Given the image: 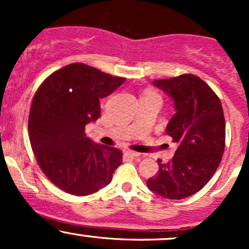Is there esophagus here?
<instances>
[{
    "label": "esophagus",
    "mask_w": 249,
    "mask_h": 249,
    "mask_svg": "<svg viewBox=\"0 0 249 249\" xmlns=\"http://www.w3.org/2000/svg\"><path fill=\"white\" fill-rule=\"evenodd\" d=\"M125 156L130 157V158H136V157L141 156V153L134 152V151H131V150H127V151H125Z\"/></svg>",
    "instance_id": "obj_1"
}]
</instances>
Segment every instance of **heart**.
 I'll return each instance as SVG.
<instances>
[{"instance_id": "1", "label": "heart", "mask_w": 249, "mask_h": 249, "mask_svg": "<svg viewBox=\"0 0 249 249\" xmlns=\"http://www.w3.org/2000/svg\"><path fill=\"white\" fill-rule=\"evenodd\" d=\"M145 93H154V92H152V91H150V90H147Z\"/></svg>"}]
</instances>
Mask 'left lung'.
I'll return each instance as SVG.
<instances>
[{
  "instance_id": "left-lung-1",
  "label": "left lung",
  "mask_w": 249,
  "mask_h": 249,
  "mask_svg": "<svg viewBox=\"0 0 249 249\" xmlns=\"http://www.w3.org/2000/svg\"><path fill=\"white\" fill-rule=\"evenodd\" d=\"M153 84L174 101L177 113L166 132L178 148L167 164L158 159L159 171L146 185L162 198L184 199L199 192L219 167L225 151L224 110L210 85L192 73Z\"/></svg>"
}]
</instances>
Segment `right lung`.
<instances>
[{"mask_svg": "<svg viewBox=\"0 0 249 249\" xmlns=\"http://www.w3.org/2000/svg\"><path fill=\"white\" fill-rule=\"evenodd\" d=\"M125 82L84 64L53 72L31 102L28 131L31 148L47 178L64 192L89 196L107 186L122 164L118 148L93 144L85 126L101 117L99 99Z\"/></svg>", "mask_w": 249, "mask_h": 249, "instance_id": "obj_1", "label": "right lung"}]
</instances>
